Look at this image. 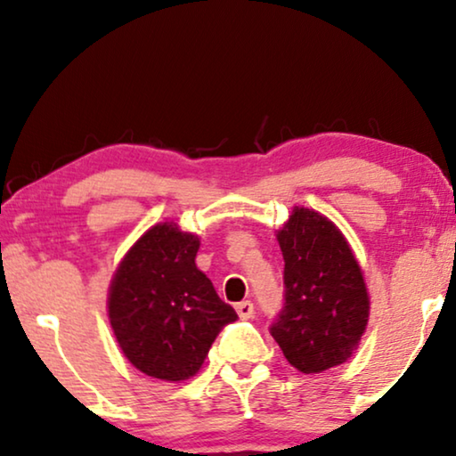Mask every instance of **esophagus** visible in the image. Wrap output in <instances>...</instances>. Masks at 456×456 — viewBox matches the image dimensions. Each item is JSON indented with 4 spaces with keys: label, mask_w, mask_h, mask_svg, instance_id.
Returning <instances> with one entry per match:
<instances>
[{
    "label": "esophagus",
    "mask_w": 456,
    "mask_h": 456,
    "mask_svg": "<svg viewBox=\"0 0 456 456\" xmlns=\"http://www.w3.org/2000/svg\"><path fill=\"white\" fill-rule=\"evenodd\" d=\"M236 314H239L240 320H251L253 314H255V307L251 301H242L236 305Z\"/></svg>",
    "instance_id": "34e87169"
}]
</instances>
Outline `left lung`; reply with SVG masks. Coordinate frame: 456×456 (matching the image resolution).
Masks as SVG:
<instances>
[{
    "label": "left lung",
    "instance_id": "1",
    "mask_svg": "<svg viewBox=\"0 0 456 456\" xmlns=\"http://www.w3.org/2000/svg\"><path fill=\"white\" fill-rule=\"evenodd\" d=\"M284 307L270 332L292 367L322 373L345 363L370 320V295L345 234L326 216L295 208L278 232Z\"/></svg>",
    "mask_w": 456,
    "mask_h": 456
}]
</instances>
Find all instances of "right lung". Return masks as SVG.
<instances>
[{"label": "right lung", "mask_w": 456, "mask_h": 456, "mask_svg": "<svg viewBox=\"0 0 456 456\" xmlns=\"http://www.w3.org/2000/svg\"><path fill=\"white\" fill-rule=\"evenodd\" d=\"M199 236L155 224L111 278L108 315L124 357L147 376L183 382L201 370L216 336L236 322L195 264Z\"/></svg>", "instance_id": "obj_1"}]
</instances>
